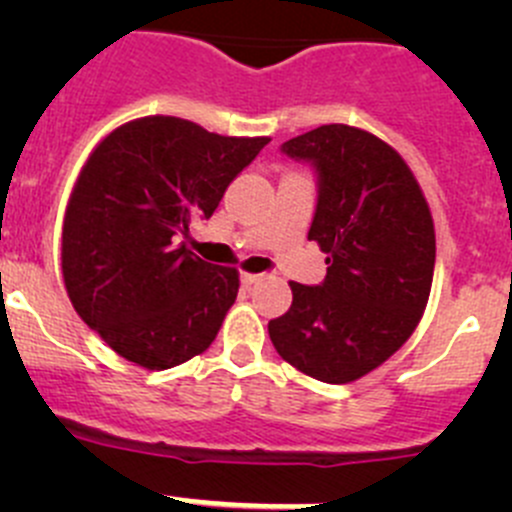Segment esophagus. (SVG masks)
I'll return each mask as SVG.
<instances>
[{
    "mask_svg": "<svg viewBox=\"0 0 512 512\" xmlns=\"http://www.w3.org/2000/svg\"><path fill=\"white\" fill-rule=\"evenodd\" d=\"M240 280H242V285L250 287V285H257V282L262 280V275H255V272H242Z\"/></svg>",
    "mask_w": 512,
    "mask_h": 512,
    "instance_id": "obj_1",
    "label": "esophagus"
}]
</instances>
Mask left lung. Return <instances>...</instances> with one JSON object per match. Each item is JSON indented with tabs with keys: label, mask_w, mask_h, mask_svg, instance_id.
I'll return each mask as SVG.
<instances>
[{
	"label": "left lung",
	"mask_w": 512,
	"mask_h": 512,
	"mask_svg": "<svg viewBox=\"0 0 512 512\" xmlns=\"http://www.w3.org/2000/svg\"><path fill=\"white\" fill-rule=\"evenodd\" d=\"M282 151L317 168L309 240L329 267L319 287L289 282L292 307L267 329L294 369L349 384L399 352L421 322L436 265L431 210L406 160L364 128L329 123Z\"/></svg>",
	"instance_id": "left-lung-1"
}]
</instances>
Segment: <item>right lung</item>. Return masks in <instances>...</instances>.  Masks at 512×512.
I'll return each mask as SVG.
<instances>
[{"label": "right lung", "mask_w": 512, "mask_h": 512, "mask_svg": "<svg viewBox=\"0 0 512 512\" xmlns=\"http://www.w3.org/2000/svg\"><path fill=\"white\" fill-rule=\"evenodd\" d=\"M267 143L146 116L113 128L91 151L66 205L61 272L79 317L118 356L163 371L218 337L240 272L175 240L215 213Z\"/></svg>", "instance_id": "1"}]
</instances>
